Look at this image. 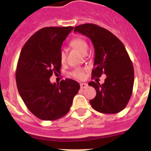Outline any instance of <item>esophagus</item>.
Listing matches in <instances>:
<instances>
[{
	"instance_id": "34e87169",
	"label": "esophagus",
	"mask_w": 151,
	"mask_h": 151,
	"mask_svg": "<svg viewBox=\"0 0 151 151\" xmlns=\"http://www.w3.org/2000/svg\"><path fill=\"white\" fill-rule=\"evenodd\" d=\"M80 87L81 88H86L88 87V84L87 83H80Z\"/></svg>"
}]
</instances>
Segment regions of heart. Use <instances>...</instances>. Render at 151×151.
Returning a JSON list of instances; mask_svg holds the SVG:
<instances>
[{
	"label": "heart",
	"instance_id": "obj_1",
	"mask_svg": "<svg viewBox=\"0 0 151 151\" xmlns=\"http://www.w3.org/2000/svg\"><path fill=\"white\" fill-rule=\"evenodd\" d=\"M69 46L83 54H86L88 50L87 42L85 39L80 38V37H77V38H75L73 40H71V41L69 42ZM60 60L62 64H64L66 63V54H65V52L63 50L60 51ZM86 70H87L86 68H76L71 73L72 76L76 78H78V79H83L85 77V71Z\"/></svg>",
	"mask_w": 151,
	"mask_h": 151
}]
</instances>
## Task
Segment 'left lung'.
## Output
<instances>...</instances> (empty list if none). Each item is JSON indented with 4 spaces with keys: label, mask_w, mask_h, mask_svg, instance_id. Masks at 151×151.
<instances>
[{
    "label": "left lung",
    "mask_w": 151,
    "mask_h": 151,
    "mask_svg": "<svg viewBox=\"0 0 151 151\" xmlns=\"http://www.w3.org/2000/svg\"><path fill=\"white\" fill-rule=\"evenodd\" d=\"M74 32L85 35L94 45L95 57L92 78L106 76L104 83L90 82L95 97L90 101L94 110L113 114L122 111L129 103L134 85V68L122 41L107 29L92 23L82 24Z\"/></svg>",
    "instance_id": "1"
}]
</instances>
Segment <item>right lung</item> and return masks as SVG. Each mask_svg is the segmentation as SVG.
Wrapping results in <instances>:
<instances>
[{"instance_id":"right-lung-1","label":"right lung","mask_w":151,"mask_h":151,"mask_svg":"<svg viewBox=\"0 0 151 151\" xmlns=\"http://www.w3.org/2000/svg\"><path fill=\"white\" fill-rule=\"evenodd\" d=\"M73 27H45L24 45L16 71L19 93L31 113L41 120L54 121L69 111L79 84L70 78L52 84L53 73H60L63 42Z\"/></svg>"}]
</instances>
